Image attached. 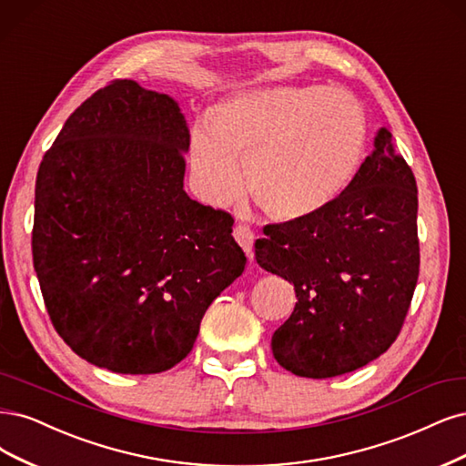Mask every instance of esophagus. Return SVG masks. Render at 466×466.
Listing matches in <instances>:
<instances>
[{
  "instance_id": "esophagus-1",
  "label": "esophagus",
  "mask_w": 466,
  "mask_h": 466,
  "mask_svg": "<svg viewBox=\"0 0 466 466\" xmlns=\"http://www.w3.org/2000/svg\"><path fill=\"white\" fill-rule=\"evenodd\" d=\"M233 237H235L237 243L240 245V248L245 250L247 258H248V260H252V243H254V233L250 231V228H247V226H237V228L233 229Z\"/></svg>"
}]
</instances>
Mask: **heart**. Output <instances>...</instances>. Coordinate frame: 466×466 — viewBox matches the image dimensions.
I'll list each match as a JSON object with an SVG mask.
<instances>
[{
    "mask_svg": "<svg viewBox=\"0 0 466 466\" xmlns=\"http://www.w3.org/2000/svg\"><path fill=\"white\" fill-rule=\"evenodd\" d=\"M368 147L364 109L331 86H264L221 100L192 131L188 166L198 197L233 202L243 188L279 221L324 214L357 181Z\"/></svg>",
    "mask_w": 466,
    "mask_h": 466,
    "instance_id": "b5f03b06",
    "label": "heart"
}]
</instances>
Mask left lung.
Listing matches in <instances>:
<instances>
[{
    "instance_id": "left-lung-1",
    "label": "left lung",
    "mask_w": 466,
    "mask_h": 466,
    "mask_svg": "<svg viewBox=\"0 0 466 466\" xmlns=\"http://www.w3.org/2000/svg\"><path fill=\"white\" fill-rule=\"evenodd\" d=\"M419 190L381 127L357 181L329 210L274 223L256 262L295 285L297 304L274 337L276 360L302 378H335L386 352L419 279Z\"/></svg>"
}]
</instances>
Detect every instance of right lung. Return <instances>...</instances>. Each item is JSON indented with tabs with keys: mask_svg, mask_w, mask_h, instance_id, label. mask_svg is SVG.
Segmentation results:
<instances>
[{
	"mask_svg": "<svg viewBox=\"0 0 466 466\" xmlns=\"http://www.w3.org/2000/svg\"><path fill=\"white\" fill-rule=\"evenodd\" d=\"M188 144L177 102L119 78L73 111L42 157L32 262L56 331L94 366L169 370L243 274L233 218L183 188Z\"/></svg>",
	"mask_w": 466,
	"mask_h": 466,
	"instance_id": "obj_1",
	"label": "right lung"
}]
</instances>
